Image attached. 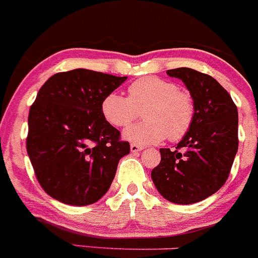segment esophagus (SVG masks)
<instances>
[{
	"label": "esophagus",
	"mask_w": 258,
	"mask_h": 258,
	"mask_svg": "<svg viewBox=\"0 0 258 258\" xmlns=\"http://www.w3.org/2000/svg\"><path fill=\"white\" fill-rule=\"evenodd\" d=\"M130 149H131V152H139V151H141V150H144V146H141V145L131 144Z\"/></svg>",
	"instance_id": "obj_1"
}]
</instances>
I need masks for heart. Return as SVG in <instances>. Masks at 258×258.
<instances>
[{"instance_id": "obj_1", "label": "heart", "mask_w": 258, "mask_h": 258, "mask_svg": "<svg viewBox=\"0 0 258 258\" xmlns=\"http://www.w3.org/2000/svg\"><path fill=\"white\" fill-rule=\"evenodd\" d=\"M128 97L112 92L101 104L104 119L114 127L131 123L140 112L145 121L123 131V139L136 145L159 144L165 137L182 139L191 127L196 104L187 92L157 77H145L128 87Z\"/></svg>"}]
</instances>
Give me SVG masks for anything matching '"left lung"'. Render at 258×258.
Listing matches in <instances>:
<instances>
[{
    "label": "left lung",
    "instance_id": "8db88e82",
    "mask_svg": "<svg viewBox=\"0 0 258 258\" xmlns=\"http://www.w3.org/2000/svg\"><path fill=\"white\" fill-rule=\"evenodd\" d=\"M190 92L196 116L175 150L160 149L151 171L157 191L175 204H194L213 196L228 179L238 150V112L228 92L208 74L190 68L166 72Z\"/></svg>",
    "mask_w": 258,
    "mask_h": 258
}]
</instances>
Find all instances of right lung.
<instances>
[{
  "label": "right lung",
  "instance_id": "1",
  "mask_svg": "<svg viewBox=\"0 0 258 258\" xmlns=\"http://www.w3.org/2000/svg\"><path fill=\"white\" fill-rule=\"evenodd\" d=\"M126 79L74 69L54 74L40 88L30 108L26 149L51 198L89 206L109 189L130 144L104 119L101 104Z\"/></svg>",
  "mask_w": 258,
  "mask_h": 258
}]
</instances>
